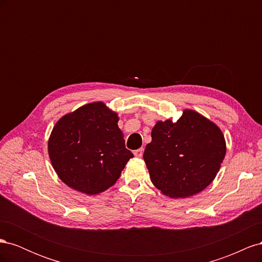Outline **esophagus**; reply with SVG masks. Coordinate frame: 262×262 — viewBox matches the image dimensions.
<instances>
[{"mask_svg":"<svg viewBox=\"0 0 262 262\" xmlns=\"http://www.w3.org/2000/svg\"><path fill=\"white\" fill-rule=\"evenodd\" d=\"M143 152H144L143 148H139V149L134 150L133 154H134V156H136V157H142V155H143Z\"/></svg>","mask_w":262,"mask_h":262,"instance_id":"esophagus-1","label":"esophagus"}]
</instances>
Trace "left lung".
Returning a JSON list of instances; mask_svg holds the SVG:
<instances>
[{"instance_id": "left-lung-1", "label": "left lung", "mask_w": 262, "mask_h": 262, "mask_svg": "<svg viewBox=\"0 0 262 262\" xmlns=\"http://www.w3.org/2000/svg\"><path fill=\"white\" fill-rule=\"evenodd\" d=\"M226 154L219 126L192 109H184L176 122L157 121L144 150L150 181L172 199L201 192L216 177Z\"/></svg>"}]
</instances>
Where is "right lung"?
I'll return each mask as SVG.
<instances>
[{"mask_svg": "<svg viewBox=\"0 0 262 262\" xmlns=\"http://www.w3.org/2000/svg\"><path fill=\"white\" fill-rule=\"evenodd\" d=\"M119 117L102 101L61 117L48 140L58 177L82 193L95 195L114 186L133 154L125 148Z\"/></svg>", "mask_w": 262, "mask_h": 262, "instance_id": "1", "label": "right lung"}]
</instances>
